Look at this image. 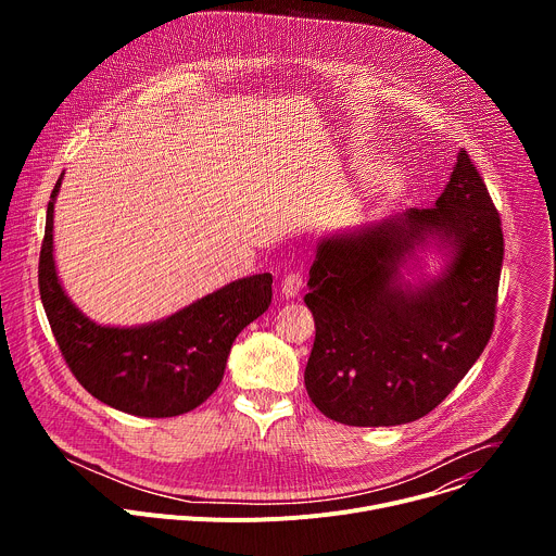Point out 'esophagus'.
<instances>
[{
	"label": "esophagus",
	"instance_id": "esophagus-1",
	"mask_svg": "<svg viewBox=\"0 0 556 556\" xmlns=\"http://www.w3.org/2000/svg\"><path fill=\"white\" fill-rule=\"evenodd\" d=\"M301 286H303L301 275H299V273H290V275H286L283 281H281V294H283L286 299H294V296L301 292Z\"/></svg>",
	"mask_w": 556,
	"mask_h": 556
}]
</instances>
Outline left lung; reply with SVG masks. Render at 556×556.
<instances>
[{
    "instance_id": "obj_1",
    "label": "left lung",
    "mask_w": 556,
    "mask_h": 556,
    "mask_svg": "<svg viewBox=\"0 0 556 556\" xmlns=\"http://www.w3.org/2000/svg\"><path fill=\"white\" fill-rule=\"evenodd\" d=\"M502 262L500 215L466 151L433 206L324 235L305 294L316 409L350 427L407 425L435 409L493 334Z\"/></svg>"
}]
</instances>
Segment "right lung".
<instances>
[{
  "instance_id": "1",
  "label": "right lung",
  "mask_w": 556,
  "mask_h": 556,
  "mask_svg": "<svg viewBox=\"0 0 556 556\" xmlns=\"http://www.w3.org/2000/svg\"><path fill=\"white\" fill-rule=\"evenodd\" d=\"M56 180L39 257V292L59 350L97 401L138 418H172L202 405L219 387L232 341L273 299V275L235 279L142 326H101L61 286L54 262Z\"/></svg>"
}]
</instances>
